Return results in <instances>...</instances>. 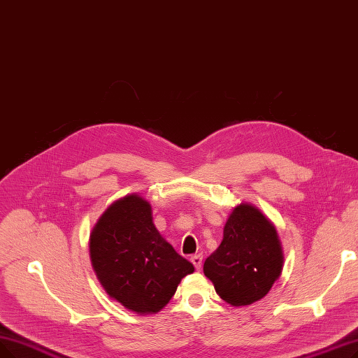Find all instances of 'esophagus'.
<instances>
[{"label": "esophagus", "instance_id": "1", "mask_svg": "<svg viewBox=\"0 0 358 358\" xmlns=\"http://www.w3.org/2000/svg\"><path fill=\"white\" fill-rule=\"evenodd\" d=\"M190 260H192V263H193L196 269H200L201 262H203V256H201V255H193V256L190 257Z\"/></svg>", "mask_w": 358, "mask_h": 358}]
</instances>
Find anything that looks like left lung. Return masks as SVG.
Segmentation results:
<instances>
[{"label":"left lung","mask_w":358,"mask_h":358,"mask_svg":"<svg viewBox=\"0 0 358 358\" xmlns=\"http://www.w3.org/2000/svg\"><path fill=\"white\" fill-rule=\"evenodd\" d=\"M282 265L275 227L259 209L241 203L229 215L222 243L205 260L203 272L222 300L248 306L269 292Z\"/></svg>","instance_id":"1"}]
</instances>
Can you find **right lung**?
I'll return each instance as SVG.
<instances>
[{
	"instance_id": "obj_1",
	"label": "right lung",
	"mask_w": 358,
	"mask_h": 358,
	"mask_svg": "<svg viewBox=\"0 0 358 358\" xmlns=\"http://www.w3.org/2000/svg\"><path fill=\"white\" fill-rule=\"evenodd\" d=\"M90 259L105 291L137 313H157L181 279L194 272L152 222L150 205L137 194L108 208L90 234Z\"/></svg>"
}]
</instances>
